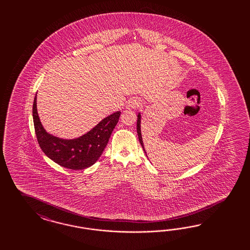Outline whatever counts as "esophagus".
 Wrapping results in <instances>:
<instances>
[{"mask_svg":"<svg viewBox=\"0 0 250 250\" xmlns=\"http://www.w3.org/2000/svg\"><path fill=\"white\" fill-rule=\"evenodd\" d=\"M140 105V100L137 98L130 99L127 103V107L129 109H135Z\"/></svg>","mask_w":250,"mask_h":250,"instance_id":"34e87169","label":"esophagus"}]
</instances>
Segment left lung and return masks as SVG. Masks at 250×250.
<instances>
[{
	"instance_id": "1",
	"label": "left lung",
	"mask_w": 250,
	"mask_h": 250,
	"mask_svg": "<svg viewBox=\"0 0 250 250\" xmlns=\"http://www.w3.org/2000/svg\"><path fill=\"white\" fill-rule=\"evenodd\" d=\"M140 124H141V115L140 114H138L137 115V125H136V129H137V135H138V138H139V142H140V144L142 146V147H143V149H144V143H143V139H142V135H141V128H140ZM146 153V151H145Z\"/></svg>"
}]
</instances>
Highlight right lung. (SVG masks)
Wrapping results in <instances>:
<instances>
[{
    "instance_id": "obj_1",
    "label": "right lung",
    "mask_w": 250,
    "mask_h": 250,
    "mask_svg": "<svg viewBox=\"0 0 250 250\" xmlns=\"http://www.w3.org/2000/svg\"><path fill=\"white\" fill-rule=\"evenodd\" d=\"M120 114L121 112L114 113L103 119L87 134L67 140L45 132L38 116L37 95L33 104L35 131L41 149L54 162L70 169H84L98 160L118 123Z\"/></svg>"
}]
</instances>
